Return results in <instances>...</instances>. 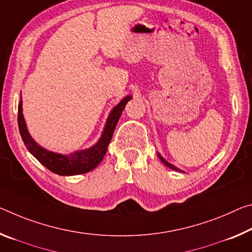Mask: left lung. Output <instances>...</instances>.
<instances>
[{"label":"left lung","instance_id":"left-lung-1","mask_svg":"<svg viewBox=\"0 0 252 252\" xmlns=\"http://www.w3.org/2000/svg\"><path fill=\"white\" fill-rule=\"evenodd\" d=\"M158 157H159V159H160V160L163 162V165H165V166H167V167H168V168H170V169H174V170H176V171H182L181 169H178L177 168V167H175L174 165H171V163H169L168 161H167L166 160V159H163L162 157H161V156L160 155H159L158 154Z\"/></svg>","mask_w":252,"mask_h":252}]
</instances>
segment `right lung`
<instances>
[{"instance_id": "obj_1", "label": "right lung", "mask_w": 252, "mask_h": 252, "mask_svg": "<svg viewBox=\"0 0 252 252\" xmlns=\"http://www.w3.org/2000/svg\"><path fill=\"white\" fill-rule=\"evenodd\" d=\"M132 97L129 95V96L123 98L117 106L113 107L106 120V125L101 138L96 142V145L89 148V149L75 151V153L69 155H62L40 147L28 132L25 118L22 114V99H20L18 106V125L20 134H21L27 149L33 155V157L38 159L39 162H41L46 168L53 171V173L61 175V176H71V175L89 173V171L93 170L104 158L107 146L111 141L122 111L125 110L126 103Z\"/></svg>"}]
</instances>
